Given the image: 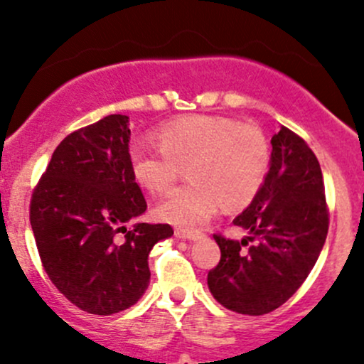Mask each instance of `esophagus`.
<instances>
[{"label":"esophagus","instance_id":"obj_1","mask_svg":"<svg viewBox=\"0 0 364 364\" xmlns=\"http://www.w3.org/2000/svg\"><path fill=\"white\" fill-rule=\"evenodd\" d=\"M174 234L179 237V240H190V241H196L203 237V232H200V230H188V229H181V227H178V229L174 230Z\"/></svg>","mask_w":364,"mask_h":364}]
</instances>
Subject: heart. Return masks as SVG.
Instances as JSON below:
<instances>
[{
    "instance_id": "b5f03b06",
    "label": "heart",
    "mask_w": 364,
    "mask_h": 364,
    "mask_svg": "<svg viewBox=\"0 0 364 364\" xmlns=\"http://www.w3.org/2000/svg\"><path fill=\"white\" fill-rule=\"evenodd\" d=\"M151 137L159 149L134 144L128 149V167L134 181L151 196L167 192L186 167L192 183L156 205V216L172 225H203L222 203L229 209L243 208L266 181L269 142L255 124L190 114L160 124Z\"/></svg>"
}]
</instances>
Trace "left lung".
<instances>
[{
	"label": "left lung",
	"instance_id": "obj_1",
	"mask_svg": "<svg viewBox=\"0 0 364 364\" xmlns=\"http://www.w3.org/2000/svg\"><path fill=\"white\" fill-rule=\"evenodd\" d=\"M271 144L262 188L234 218V225L252 236L237 241L215 234L222 257L208 273L213 297L243 315L269 314L294 294L314 269L329 229L315 153L287 127L273 135Z\"/></svg>",
	"mask_w": 364,
	"mask_h": 364
}]
</instances>
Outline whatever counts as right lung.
<instances>
[{
	"label": "right lung",
	"instance_id": "add662e5",
	"mask_svg": "<svg viewBox=\"0 0 364 364\" xmlns=\"http://www.w3.org/2000/svg\"><path fill=\"white\" fill-rule=\"evenodd\" d=\"M128 141L123 114L72 132L54 149L29 203L47 277L70 303L93 315L137 303L151 278L149 252L174 234L168 223L124 227L148 208L128 167Z\"/></svg>",
	"mask_w": 364,
	"mask_h": 364
}]
</instances>
